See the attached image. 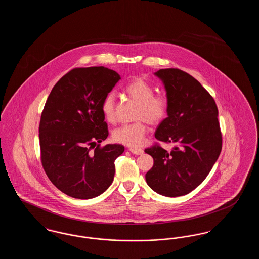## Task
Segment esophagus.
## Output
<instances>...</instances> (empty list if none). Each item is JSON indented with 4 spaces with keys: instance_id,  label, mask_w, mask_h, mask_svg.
Returning <instances> with one entry per match:
<instances>
[{
    "instance_id": "esophagus-1",
    "label": "esophagus",
    "mask_w": 259,
    "mask_h": 259,
    "mask_svg": "<svg viewBox=\"0 0 259 259\" xmlns=\"http://www.w3.org/2000/svg\"><path fill=\"white\" fill-rule=\"evenodd\" d=\"M129 150H130L133 154H136V155H141V154L144 153V150L141 149V148H129Z\"/></svg>"
}]
</instances>
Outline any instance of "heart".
<instances>
[{
	"instance_id": "b5f03b06",
	"label": "heart",
	"mask_w": 259,
	"mask_h": 259,
	"mask_svg": "<svg viewBox=\"0 0 259 259\" xmlns=\"http://www.w3.org/2000/svg\"><path fill=\"white\" fill-rule=\"evenodd\" d=\"M125 93L139 105L136 119L145 120L156 125L166 117L168 112V98L165 94H154L152 85L143 77L133 78L124 88ZM102 112L105 119L113 123L116 119V100L114 93H109L102 102ZM148 126L144 121L125 124L112 132L114 142L131 148H138L145 142Z\"/></svg>"
}]
</instances>
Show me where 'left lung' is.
Here are the masks:
<instances>
[{"mask_svg":"<svg viewBox=\"0 0 259 259\" xmlns=\"http://www.w3.org/2000/svg\"><path fill=\"white\" fill-rule=\"evenodd\" d=\"M154 74L168 98L167 117L155 138L175 145L169 152L159 146L145 149L153 166L146 174L148 186L167 197L188 194L209 175L222 151L219 111L213 98L190 74L179 69H161Z\"/></svg>","mask_w":259,"mask_h":259,"instance_id":"8db88e82","label":"left lung"}]
</instances>
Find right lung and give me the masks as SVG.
<instances>
[{
	"mask_svg": "<svg viewBox=\"0 0 259 259\" xmlns=\"http://www.w3.org/2000/svg\"><path fill=\"white\" fill-rule=\"evenodd\" d=\"M120 78L105 67L74 69L47 100L38 128L41 163L50 182L71 197H97L113 181L114 161L124 147L97 143L109 136L102 102Z\"/></svg>",
	"mask_w": 259,
	"mask_h": 259,
	"instance_id": "1",
	"label": "right lung"
}]
</instances>
